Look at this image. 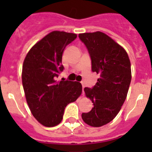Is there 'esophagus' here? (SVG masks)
Instances as JSON below:
<instances>
[{
    "mask_svg": "<svg viewBox=\"0 0 152 152\" xmlns=\"http://www.w3.org/2000/svg\"><path fill=\"white\" fill-rule=\"evenodd\" d=\"M81 84H82V93L83 94H84V88H85V86H84V83H81Z\"/></svg>",
    "mask_w": 152,
    "mask_h": 152,
    "instance_id": "1",
    "label": "esophagus"
}]
</instances>
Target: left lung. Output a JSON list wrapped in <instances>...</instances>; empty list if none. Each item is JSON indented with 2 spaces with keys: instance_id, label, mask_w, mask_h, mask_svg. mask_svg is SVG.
I'll return each instance as SVG.
<instances>
[{
  "instance_id": "8db88e82",
  "label": "left lung",
  "mask_w": 152,
  "mask_h": 152,
  "mask_svg": "<svg viewBox=\"0 0 152 152\" xmlns=\"http://www.w3.org/2000/svg\"><path fill=\"white\" fill-rule=\"evenodd\" d=\"M78 37L88 49L92 72L100 75L93 88H84L94 107L81 116L89 126L100 127L121 110L131 82V64L126 50L105 33H85Z\"/></svg>"
}]
</instances>
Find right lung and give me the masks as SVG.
I'll return each mask as SVG.
<instances>
[{
  "instance_id": "obj_1",
  "label": "right lung",
  "mask_w": 152,
  "mask_h": 152,
  "mask_svg": "<svg viewBox=\"0 0 152 152\" xmlns=\"http://www.w3.org/2000/svg\"><path fill=\"white\" fill-rule=\"evenodd\" d=\"M76 38L75 33L53 31L33 45L23 61L22 82L26 102L33 116L46 127L59 124L66 106L82 92L80 82L56 80L64 70L63 52Z\"/></svg>"
}]
</instances>
